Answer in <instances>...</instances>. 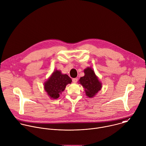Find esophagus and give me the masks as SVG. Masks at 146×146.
<instances>
[{"mask_svg": "<svg viewBox=\"0 0 146 146\" xmlns=\"http://www.w3.org/2000/svg\"><path fill=\"white\" fill-rule=\"evenodd\" d=\"M77 81H78V78H73V80H72V81H73V82H74V83H76V82H77Z\"/></svg>", "mask_w": 146, "mask_h": 146, "instance_id": "esophagus-1", "label": "esophagus"}]
</instances>
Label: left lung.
<instances>
[{
	"mask_svg": "<svg viewBox=\"0 0 146 146\" xmlns=\"http://www.w3.org/2000/svg\"><path fill=\"white\" fill-rule=\"evenodd\" d=\"M84 73L85 76L81 77L79 81L84 88L86 96L92 98L101 90V84L92 68L85 69Z\"/></svg>",
	"mask_w": 146,
	"mask_h": 146,
	"instance_id": "1",
	"label": "left lung"
}]
</instances>
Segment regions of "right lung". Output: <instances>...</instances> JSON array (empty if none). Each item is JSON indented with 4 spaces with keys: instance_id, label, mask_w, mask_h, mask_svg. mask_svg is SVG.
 Returning <instances> with one entry per match:
<instances>
[{
    "instance_id": "obj_1",
    "label": "right lung",
    "mask_w": 146,
    "mask_h": 146,
    "mask_svg": "<svg viewBox=\"0 0 146 146\" xmlns=\"http://www.w3.org/2000/svg\"><path fill=\"white\" fill-rule=\"evenodd\" d=\"M72 82V79L67 74H62L59 70L54 71L45 83L44 89L48 94L53 99L59 97L66 85Z\"/></svg>"
}]
</instances>
